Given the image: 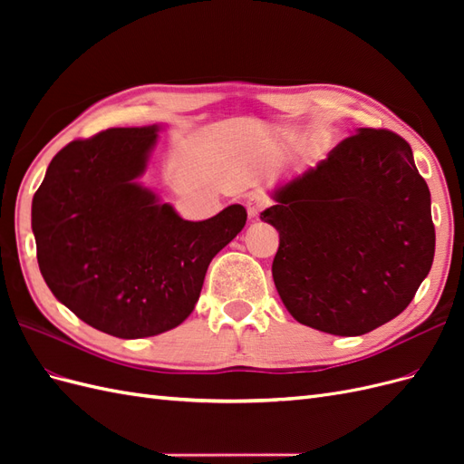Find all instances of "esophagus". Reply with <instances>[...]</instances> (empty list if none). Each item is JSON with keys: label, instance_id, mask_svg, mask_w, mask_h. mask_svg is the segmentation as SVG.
Wrapping results in <instances>:
<instances>
[{"label": "esophagus", "instance_id": "34e87169", "mask_svg": "<svg viewBox=\"0 0 464 464\" xmlns=\"http://www.w3.org/2000/svg\"><path fill=\"white\" fill-rule=\"evenodd\" d=\"M266 205H269V199H266L263 193H251L249 198H247V201H246L249 218H251V220L257 218L259 213H261V210H263Z\"/></svg>", "mask_w": 464, "mask_h": 464}]
</instances>
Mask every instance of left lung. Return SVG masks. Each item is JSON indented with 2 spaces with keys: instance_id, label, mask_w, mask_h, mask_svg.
Masks as SVG:
<instances>
[{
  "instance_id": "8db88e82",
  "label": "left lung",
  "mask_w": 464,
  "mask_h": 464,
  "mask_svg": "<svg viewBox=\"0 0 464 464\" xmlns=\"http://www.w3.org/2000/svg\"><path fill=\"white\" fill-rule=\"evenodd\" d=\"M273 278L290 315L358 336L395 319L428 276L435 228L426 179L397 133L362 128L275 189Z\"/></svg>"
}]
</instances>
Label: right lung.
<instances>
[{
    "instance_id": "add662e5",
    "label": "right lung",
    "mask_w": 464,
    "mask_h": 464,
    "mask_svg": "<svg viewBox=\"0 0 464 464\" xmlns=\"http://www.w3.org/2000/svg\"><path fill=\"white\" fill-rule=\"evenodd\" d=\"M159 125L77 139L52 159L33 199V232L48 288L87 325L120 339L178 327L193 312L208 263L242 232L230 205L191 222L143 188Z\"/></svg>"
}]
</instances>
